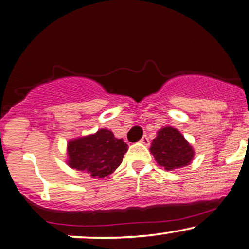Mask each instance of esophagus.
Here are the masks:
<instances>
[{"mask_svg": "<svg viewBox=\"0 0 249 249\" xmlns=\"http://www.w3.org/2000/svg\"><path fill=\"white\" fill-rule=\"evenodd\" d=\"M140 142H141V143L143 144V145H146V146H147V145H150V141H148V137H147V136H143V137H142V140H141Z\"/></svg>", "mask_w": 249, "mask_h": 249, "instance_id": "esophagus-1", "label": "esophagus"}]
</instances>
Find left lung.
<instances>
[{
	"mask_svg": "<svg viewBox=\"0 0 249 249\" xmlns=\"http://www.w3.org/2000/svg\"><path fill=\"white\" fill-rule=\"evenodd\" d=\"M154 159L166 170L186 167L193 159V148L175 128L166 127L158 132L150 148Z\"/></svg>",
	"mask_w": 249,
	"mask_h": 249,
	"instance_id": "1",
	"label": "left lung"
}]
</instances>
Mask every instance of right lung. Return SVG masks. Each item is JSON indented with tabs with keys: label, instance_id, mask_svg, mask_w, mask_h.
Returning a JSON list of instances; mask_svg holds the SVG:
<instances>
[{
	"label": "right lung",
	"instance_id": "add662e5",
	"mask_svg": "<svg viewBox=\"0 0 249 249\" xmlns=\"http://www.w3.org/2000/svg\"><path fill=\"white\" fill-rule=\"evenodd\" d=\"M128 145L106 129L90 136L71 141L67 147L69 164L73 169L103 177L114 172L122 162Z\"/></svg>",
	"mask_w": 249,
	"mask_h": 249
}]
</instances>
